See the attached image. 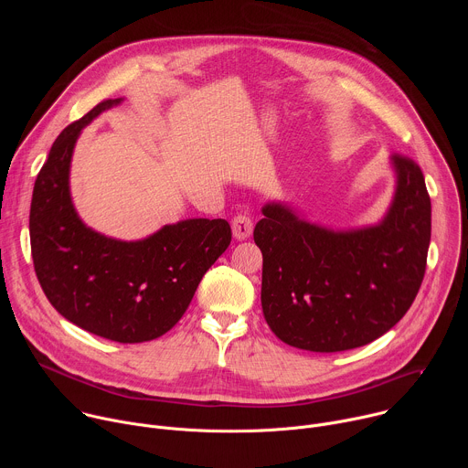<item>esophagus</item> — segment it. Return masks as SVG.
I'll return each mask as SVG.
<instances>
[{
	"mask_svg": "<svg viewBox=\"0 0 468 468\" xmlns=\"http://www.w3.org/2000/svg\"><path fill=\"white\" fill-rule=\"evenodd\" d=\"M231 229H233V237H235L237 240H244V239H248V237L251 235V231H253V222H251V218H250L248 215L239 213V215H235V218L231 220Z\"/></svg>",
	"mask_w": 468,
	"mask_h": 468,
	"instance_id": "1",
	"label": "esophagus"
}]
</instances>
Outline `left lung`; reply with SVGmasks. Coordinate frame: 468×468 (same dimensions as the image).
I'll return each mask as SVG.
<instances>
[{
	"label": "left lung",
	"mask_w": 468,
	"mask_h": 468,
	"mask_svg": "<svg viewBox=\"0 0 468 468\" xmlns=\"http://www.w3.org/2000/svg\"><path fill=\"white\" fill-rule=\"evenodd\" d=\"M396 190L378 226L333 231L266 204L253 229L262 253L261 305L289 346L345 352L399 322L422 285L431 202L420 166L392 155Z\"/></svg>",
	"instance_id": "1"
}]
</instances>
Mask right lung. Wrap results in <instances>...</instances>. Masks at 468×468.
<instances>
[{
    "instance_id": "obj_1",
    "label": "right lung",
    "mask_w": 468,
    "mask_h": 468,
    "mask_svg": "<svg viewBox=\"0 0 468 468\" xmlns=\"http://www.w3.org/2000/svg\"><path fill=\"white\" fill-rule=\"evenodd\" d=\"M120 101H100L55 139L35 181L29 235L49 303L98 337L133 345L154 341L179 322L204 274L229 246L231 228L222 218H188L123 242L81 222L69 185L74 146L87 123Z\"/></svg>"
}]
</instances>
